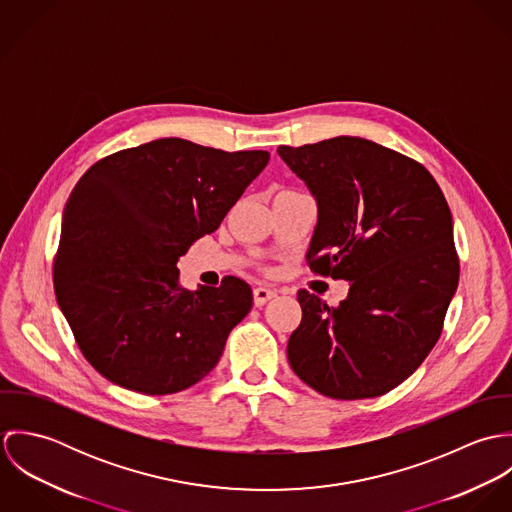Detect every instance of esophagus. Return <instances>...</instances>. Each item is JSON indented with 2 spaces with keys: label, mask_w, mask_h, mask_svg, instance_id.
<instances>
[{
  "label": "esophagus",
  "mask_w": 512,
  "mask_h": 512,
  "mask_svg": "<svg viewBox=\"0 0 512 512\" xmlns=\"http://www.w3.org/2000/svg\"><path fill=\"white\" fill-rule=\"evenodd\" d=\"M272 297H276V290L272 288H264V286H258L254 288V303L260 307L264 303H268Z\"/></svg>",
  "instance_id": "1"
}]
</instances>
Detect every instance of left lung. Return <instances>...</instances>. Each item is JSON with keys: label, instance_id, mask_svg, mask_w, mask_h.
I'll list each match as a JSON object with an SVG mask.
<instances>
[{"label": "left lung", "instance_id": "8db88e82", "mask_svg": "<svg viewBox=\"0 0 512 512\" xmlns=\"http://www.w3.org/2000/svg\"><path fill=\"white\" fill-rule=\"evenodd\" d=\"M278 153L317 201L309 268L351 286L335 307L297 292L288 361L323 396H382L430 355L457 290L447 201L422 163L365 138Z\"/></svg>", "mask_w": 512, "mask_h": 512}]
</instances>
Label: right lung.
Here are the masks:
<instances>
[{
	"mask_svg": "<svg viewBox=\"0 0 512 512\" xmlns=\"http://www.w3.org/2000/svg\"><path fill=\"white\" fill-rule=\"evenodd\" d=\"M268 151H222L161 138L96 161L63 213L53 264L57 303L84 359L149 396L205 378L252 307L234 276L179 286V258L215 232L268 165Z\"/></svg>",
	"mask_w": 512,
	"mask_h": 512,
	"instance_id": "obj_1",
	"label": "right lung"
}]
</instances>
